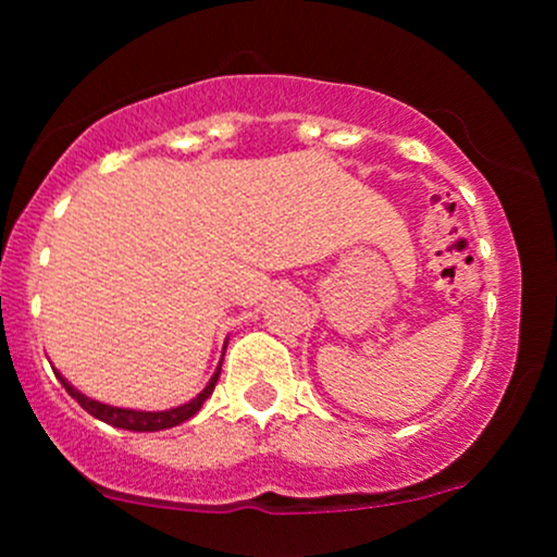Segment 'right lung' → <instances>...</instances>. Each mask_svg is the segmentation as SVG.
I'll return each instance as SVG.
<instances>
[{
  "label": "right lung",
  "mask_w": 557,
  "mask_h": 557,
  "mask_svg": "<svg viewBox=\"0 0 557 557\" xmlns=\"http://www.w3.org/2000/svg\"><path fill=\"white\" fill-rule=\"evenodd\" d=\"M220 369H222V363H220V367H216V372L212 374V380L207 382V387H203L194 400L183 403V406L170 408V411H136V408L110 406V403H101V400L88 398V395H83L81 389H75L73 385H70V382L60 372H54V374H57V380L62 382V387H65L67 393H70V398L78 400L81 406L86 408V411L91 413L94 419L104 421V424L117 426V430L159 432V430H170V426H177V424H183V421H188L190 417H196L198 408L203 406V400H207L209 395L214 393L216 380H220Z\"/></svg>",
  "instance_id": "add662e5"
}]
</instances>
